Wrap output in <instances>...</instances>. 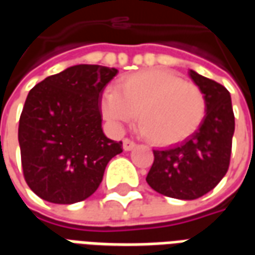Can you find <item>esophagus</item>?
<instances>
[{
    "label": "esophagus",
    "mask_w": 255,
    "mask_h": 255,
    "mask_svg": "<svg viewBox=\"0 0 255 255\" xmlns=\"http://www.w3.org/2000/svg\"><path fill=\"white\" fill-rule=\"evenodd\" d=\"M135 146H136V143H135V142H132L131 139H124V140H123V149L126 150V151L132 150Z\"/></svg>",
    "instance_id": "1"
}]
</instances>
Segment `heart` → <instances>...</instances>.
<instances>
[{"label":"heart","instance_id":"obj_1","mask_svg":"<svg viewBox=\"0 0 255 255\" xmlns=\"http://www.w3.org/2000/svg\"><path fill=\"white\" fill-rule=\"evenodd\" d=\"M101 111L115 127L138 115L139 128L150 142L169 146L187 139L202 123L206 102L195 84L166 69L131 73L108 91Z\"/></svg>","mask_w":255,"mask_h":255}]
</instances>
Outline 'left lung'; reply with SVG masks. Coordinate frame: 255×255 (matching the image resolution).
Returning a JSON list of instances; mask_svg holds the SVG:
<instances>
[{
  "label": "left lung",
  "mask_w": 255,
  "mask_h": 255,
  "mask_svg": "<svg viewBox=\"0 0 255 255\" xmlns=\"http://www.w3.org/2000/svg\"><path fill=\"white\" fill-rule=\"evenodd\" d=\"M188 75L205 97V117L182 143L153 150L154 162L146 182L165 197L190 201L213 190L228 171L235 117L224 86L192 69Z\"/></svg>",
  "instance_id": "8db88e82"
}]
</instances>
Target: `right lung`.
Returning a JSON list of instances; mask_svg holds the SVG:
<instances>
[{"label":"right lung","instance_id":"right-lung-1","mask_svg":"<svg viewBox=\"0 0 255 255\" xmlns=\"http://www.w3.org/2000/svg\"><path fill=\"white\" fill-rule=\"evenodd\" d=\"M116 68L79 64L49 76L27 95L19 122L28 187L47 202L71 205L100 187L122 142L102 131L101 98Z\"/></svg>","mask_w":255,"mask_h":255}]
</instances>
